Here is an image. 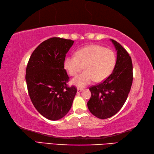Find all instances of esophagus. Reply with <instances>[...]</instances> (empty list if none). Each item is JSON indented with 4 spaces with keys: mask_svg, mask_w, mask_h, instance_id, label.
Here are the masks:
<instances>
[{
    "mask_svg": "<svg viewBox=\"0 0 154 154\" xmlns=\"http://www.w3.org/2000/svg\"><path fill=\"white\" fill-rule=\"evenodd\" d=\"M83 88H78L77 89V93H80L81 91H83Z\"/></svg>",
    "mask_w": 154,
    "mask_h": 154,
    "instance_id": "obj_1",
    "label": "esophagus"
}]
</instances>
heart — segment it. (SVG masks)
Masks as SVG:
<instances>
[{
	"label": "heart",
	"mask_w": 154,
	"mask_h": 154,
	"mask_svg": "<svg viewBox=\"0 0 154 154\" xmlns=\"http://www.w3.org/2000/svg\"><path fill=\"white\" fill-rule=\"evenodd\" d=\"M116 64V56L113 51L97 45H90L78 50L75 55L66 57L65 67L72 76L84 68L85 71L71 81L77 87H85L93 80L102 81L109 76Z\"/></svg>",
	"instance_id": "heart-1"
}]
</instances>
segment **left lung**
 Here are the masks:
<instances>
[{
  "instance_id": "left-lung-1",
  "label": "left lung",
  "mask_w": 154,
  "mask_h": 154,
  "mask_svg": "<svg viewBox=\"0 0 154 154\" xmlns=\"http://www.w3.org/2000/svg\"><path fill=\"white\" fill-rule=\"evenodd\" d=\"M117 51L113 71L103 82L89 88L91 98L87 107L99 119L113 116L124 105L133 82V65L131 57L117 41L111 39Z\"/></svg>"
}]
</instances>
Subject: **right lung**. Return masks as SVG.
<instances>
[{
    "label": "right lung",
    "mask_w": 154,
    "mask_h": 154,
    "mask_svg": "<svg viewBox=\"0 0 154 154\" xmlns=\"http://www.w3.org/2000/svg\"><path fill=\"white\" fill-rule=\"evenodd\" d=\"M74 41L53 37L33 51L26 69L25 79L32 103L39 113L49 120L61 119L70 110L77 93L68 87L69 77L64 69L69 50Z\"/></svg>",
    "instance_id": "right-lung-1"
}]
</instances>
